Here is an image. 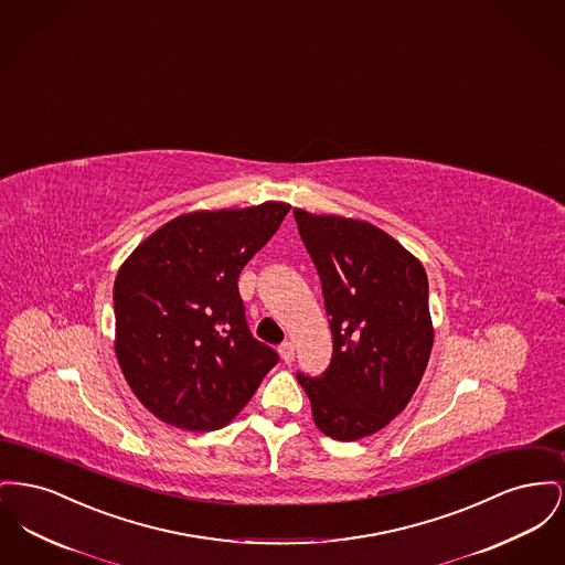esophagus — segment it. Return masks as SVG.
I'll return each instance as SVG.
<instances>
[{"mask_svg":"<svg viewBox=\"0 0 565 565\" xmlns=\"http://www.w3.org/2000/svg\"><path fill=\"white\" fill-rule=\"evenodd\" d=\"M278 353H280L285 363H291V361L296 359V347H294V342H282V344L278 347Z\"/></svg>","mask_w":565,"mask_h":565,"instance_id":"esophagus-1","label":"esophagus"}]
</instances>
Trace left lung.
Segmentation results:
<instances>
[{"label": "left lung", "instance_id": "8db88e82", "mask_svg": "<svg viewBox=\"0 0 565 565\" xmlns=\"http://www.w3.org/2000/svg\"><path fill=\"white\" fill-rule=\"evenodd\" d=\"M323 285L331 363L319 379L297 374L317 427L355 443L399 415L427 367L434 326L427 274L413 253L367 221L294 209Z\"/></svg>", "mask_w": 565, "mask_h": 565}]
</instances>
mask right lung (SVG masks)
<instances>
[{
  "mask_svg": "<svg viewBox=\"0 0 565 565\" xmlns=\"http://www.w3.org/2000/svg\"><path fill=\"white\" fill-rule=\"evenodd\" d=\"M285 202L198 210L140 242L115 280V353L159 420L186 431L230 425L278 355L244 319L238 276L289 212Z\"/></svg>",
  "mask_w": 565,
  "mask_h": 565,
  "instance_id": "1",
  "label": "right lung"
}]
</instances>
